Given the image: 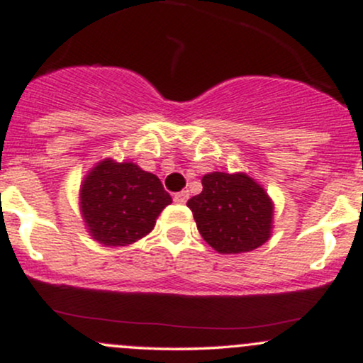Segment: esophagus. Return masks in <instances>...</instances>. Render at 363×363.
I'll return each mask as SVG.
<instances>
[{
    "label": "esophagus",
    "instance_id": "34e87169",
    "mask_svg": "<svg viewBox=\"0 0 363 363\" xmlns=\"http://www.w3.org/2000/svg\"><path fill=\"white\" fill-rule=\"evenodd\" d=\"M187 198H189V193H187V191H181V193L174 194V201H176L177 205H184Z\"/></svg>",
    "mask_w": 363,
    "mask_h": 363
}]
</instances>
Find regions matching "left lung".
Instances as JSON below:
<instances>
[{
    "mask_svg": "<svg viewBox=\"0 0 363 363\" xmlns=\"http://www.w3.org/2000/svg\"><path fill=\"white\" fill-rule=\"evenodd\" d=\"M203 191L187 201L198 230L216 252L240 254L262 245L272 235L273 203L247 174L211 172Z\"/></svg>",
    "mask_w": 363,
    "mask_h": 363,
    "instance_id": "left-lung-1",
    "label": "left lung"
}]
</instances>
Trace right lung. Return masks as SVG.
<instances>
[{"label":"right lung","mask_w":363,"mask_h":363,"mask_svg":"<svg viewBox=\"0 0 363 363\" xmlns=\"http://www.w3.org/2000/svg\"><path fill=\"white\" fill-rule=\"evenodd\" d=\"M172 198L155 174L133 162H99L85 176L80 208L91 239L104 245H128L155 227Z\"/></svg>","instance_id":"right-lung-1"}]
</instances>
